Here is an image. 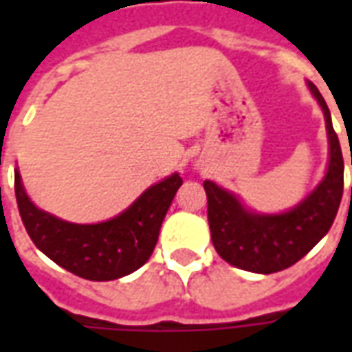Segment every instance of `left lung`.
<instances>
[{"instance_id": "8db88e82", "label": "left lung", "mask_w": 352, "mask_h": 352, "mask_svg": "<svg viewBox=\"0 0 352 352\" xmlns=\"http://www.w3.org/2000/svg\"><path fill=\"white\" fill-rule=\"evenodd\" d=\"M307 87L324 113L330 162L324 179L300 206L280 214L251 213L234 194L211 181L204 183L214 249L221 258L239 270L275 273L290 267L328 234L340 209L343 196V154L340 139L333 131L324 98L313 82H307Z\"/></svg>"}]
</instances>
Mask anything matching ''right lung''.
<instances>
[{"label": "right lung", "instance_id": "add662e5", "mask_svg": "<svg viewBox=\"0 0 352 352\" xmlns=\"http://www.w3.org/2000/svg\"><path fill=\"white\" fill-rule=\"evenodd\" d=\"M181 184L183 179L173 173L153 184L115 219L73 224L37 209L22 186L19 169L14 171V194L28 236L52 262L88 280L120 279L151 258Z\"/></svg>", "mask_w": 352, "mask_h": 352}]
</instances>
